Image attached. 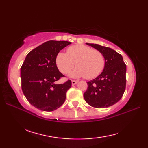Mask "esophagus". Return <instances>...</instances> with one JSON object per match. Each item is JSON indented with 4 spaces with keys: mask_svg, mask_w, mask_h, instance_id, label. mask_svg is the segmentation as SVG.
<instances>
[{
    "mask_svg": "<svg viewBox=\"0 0 148 148\" xmlns=\"http://www.w3.org/2000/svg\"><path fill=\"white\" fill-rule=\"evenodd\" d=\"M77 82H78V81H76V80H72V85H75V84H76V83H77Z\"/></svg>",
    "mask_w": 148,
    "mask_h": 148,
    "instance_id": "esophagus-1",
    "label": "esophagus"
}]
</instances>
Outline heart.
Listing matches in <instances>:
<instances>
[{
    "mask_svg": "<svg viewBox=\"0 0 148 148\" xmlns=\"http://www.w3.org/2000/svg\"><path fill=\"white\" fill-rule=\"evenodd\" d=\"M55 61L59 71L64 74L69 73L76 64L78 67L71 74V76H84L87 79L99 76L106 66L105 56L102 53L82 45L69 47L67 53H58Z\"/></svg>",
    "mask_w": 148,
    "mask_h": 148,
    "instance_id": "obj_1",
    "label": "heart"
}]
</instances>
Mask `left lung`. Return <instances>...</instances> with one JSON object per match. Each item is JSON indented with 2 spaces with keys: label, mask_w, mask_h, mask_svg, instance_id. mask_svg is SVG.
<instances>
[{
  "label": "left lung",
  "mask_w": 148,
  "mask_h": 148,
  "mask_svg": "<svg viewBox=\"0 0 148 148\" xmlns=\"http://www.w3.org/2000/svg\"><path fill=\"white\" fill-rule=\"evenodd\" d=\"M104 55L106 66L95 79L88 81L85 101L95 108H105L120 100L126 88L127 66L121 55L108 47L86 43Z\"/></svg>",
  "instance_id": "1"
}]
</instances>
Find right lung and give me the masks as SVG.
I'll use <instances>...</instances> for the list:
<instances>
[{
  "mask_svg": "<svg viewBox=\"0 0 148 148\" xmlns=\"http://www.w3.org/2000/svg\"><path fill=\"white\" fill-rule=\"evenodd\" d=\"M71 44L49 40L32 50L21 67V89L31 105L44 111H53L65 102L66 93L72 86L71 80L55 84L64 77L56 65V56Z\"/></svg>",
  "mask_w": 148,
  "mask_h": 148,
  "instance_id": "add662e5",
  "label": "right lung"
}]
</instances>
